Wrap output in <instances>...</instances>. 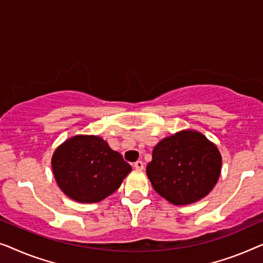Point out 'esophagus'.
Here are the masks:
<instances>
[{
    "label": "esophagus",
    "mask_w": 263,
    "mask_h": 263,
    "mask_svg": "<svg viewBox=\"0 0 263 263\" xmlns=\"http://www.w3.org/2000/svg\"><path fill=\"white\" fill-rule=\"evenodd\" d=\"M133 165H135V168H136L137 170H142V169L144 168V163H143L142 161H137L136 163L133 164Z\"/></svg>",
    "instance_id": "esophagus-1"
}]
</instances>
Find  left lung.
I'll list each match as a JSON object with an SVG mask.
<instances>
[{
  "label": "left lung",
  "mask_w": 263,
  "mask_h": 263,
  "mask_svg": "<svg viewBox=\"0 0 263 263\" xmlns=\"http://www.w3.org/2000/svg\"><path fill=\"white\" fill-rule=\"evenodd\" d=\"M221 155L201 132L182 130L154 147L146 175L154 190L174 205L193 204L218 182Z\"/></svg>",
  "instance_id": "1"
}]
</instances>
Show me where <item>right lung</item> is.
Masks as SVG:
<instances>
[{"label":"right lung","instance_id":"right-lung-1","mask_svg":"<svg viewBox=\"0 0 263 263\" xmlns=\"http://www.w3.org/2000/svg\"><path fill=\"white\" fill-rule=\"evenodd\" d=\"M56 182L66 197L93 204L113 194L132 167L99 136L77 135L62 143L51 158Z\"/></svg>","mask_w":263,"mask_h":263}]
</instances>
